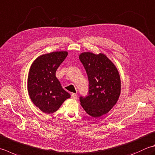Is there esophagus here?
<instances>
[{
  "instance_id": "34e87169",
  "label": "esophagus",
  "mask_w": 155,
  "mask_h": 155,
  "mask_svg": "<svg viewBox=\"0 0 155 155\" xmlns=\"http://www.w3.org/2000/svg\"><path fill=\"white\" fill-rule=\"evenodd\" d=\"M71 98L72 99H77V95L75 93H72L71 94Z\"/></svg>"
}]
</instances>
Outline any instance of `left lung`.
Segmentation results:
<instances>
[{
	"label": "left lung",
	"mask_w": 155,
	"mask_h": 155,
	"mask_svg": "<svg viewBox=\"0 0 155 155\" xmlns=\"http://www.w3.org/2000/svg\"><path fill=\"white\" fill-rule=\"evenodd\" d=\"M89 81V92L80 97V102L87 113L93 117L107 114L116 105L121 91V81L117 69L103 54H81Z\"/></svg>",
	"instance_id": "1"
}]
</instances>
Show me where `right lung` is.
Here are the masks:
<instances>
[{
    "instance_id": "right-lung-1",
    "label": "right lung",
    "mask_w": 155,
    "mask_h": 155,
    "mask_svg": "<svg viewBox=\"0 0 155 155\" xmlns=\"http://www.w3.org/2000/svg\"><path fill=\"white\" fill-rule=\"evenodd\" d=\"M67 51H54L39 56L29 70L27 89L36 107L45 114L56 111L71 95L62 89L56 72L66 56Z\"/></svg>"
}]
</instances>
